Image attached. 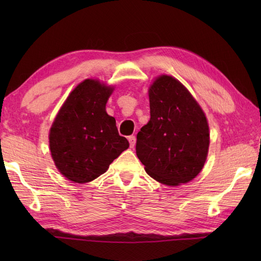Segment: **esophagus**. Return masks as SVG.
I'll return each instance as SVG.
<instances>
[{
  "instance_id": "esophagus-1",
  "label": "esophagus",
  "mask_w": 261,
  "mask_h": 261,
  "mask_svg": "<svg viewBox=\"0 0 261 261\" xmlns=\"http://www.w3.org/2000/svg\"><path fill=\"white\" fill-rule=\"evenodd\" d=\"M127 140H129L131 148H134L136 146V137L135 136H130L129 138H127Z\"/></svg>"
}]
</instances>
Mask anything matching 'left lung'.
<instances>
[{"label":"left lung","mask_w":261,"mask_h":261,"mask_svg":"<svg viewBox=\"0 0 261 261\" xmlns=\"http://www.w3.org/2000/svg\"><path fill=\"white\" fill-rule=\"evenodd\" d=\"M150 120L137 135L136 151L149 176L168 186L192 180L206 160L210 134L201 107L185 86L163 75L149 88Z\"/></svg>","instance_id":"left-lung-1"}]
</instances>
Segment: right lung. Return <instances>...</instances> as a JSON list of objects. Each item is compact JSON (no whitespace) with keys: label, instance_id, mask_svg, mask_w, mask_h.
Here are the masks:
<instances>
[{"label":"right lung","instance_id":"1","mask_svg":"<svg viewBox=\"0 0 261 261\" xmlns=\"http://www.w3.org/2000/svg\"><path fill=\"white\" fill-rule=\"evenodd\" d=\"M113 87L85 80L69 94L55 119L49 146L55 165L66 178L87 182L97 178L125 149L115 119L105 111Z\"/></svg>","mask_w":261,"mask_h":261}]
</instances>
